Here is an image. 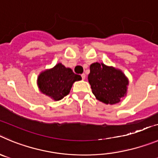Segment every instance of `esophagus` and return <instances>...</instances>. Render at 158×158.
<instances>
[{
  "label": "esophagus",
  "instance_id": "esophagus-1",
  "mask_svg": "<svg viewBox=\"0 0 158 158\" xmlns=\"http://www.w3.org/2000/svg\"><path fill=\"white\" fill-rule=\"evenodd\" d=\"M81 76H82V79H86V75L84 74V73H83V74L81 75Z\"/></svg>",
  "mask_w": 158,
  "mask_h": 158
}]
</instances>
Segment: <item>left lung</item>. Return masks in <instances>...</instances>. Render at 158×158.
Here are the masks:
<instances>
[{
  "label": "left lung",
  "instance_id": "left-lung-1",
  "mask_svg": "<svg viewBox=\"0 0 158 158\" xmlns=\"http://www.w3.org/2000/svg\"><path fill=\"white\" fill-rule=\"evenodd\" d=\"M89 69L88 81L98 101L114 104L126 96L129 79L122 71L98 62L90 64Z\"/></svg>",
  "mask_w": 158,
  "mask_h": 158
}]
</instances>
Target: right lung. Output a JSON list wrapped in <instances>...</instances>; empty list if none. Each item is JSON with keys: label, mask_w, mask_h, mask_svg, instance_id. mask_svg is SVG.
Instances as JSON below:
<instances>
[{"label": "right lung", "mask_w": 158, "mask_h": 158, "mask_svg": "<svg viewBox=\"0 0 158 158\" xmlns=\"http://www.w3.org/2000/svg\"><path fill=\"white\" fill-rule=\"evenodd\" d=\"M80 79L81 76L75 74L72 69L58 63L52 69L41 72L37 78V85L41 93L57 101L67 96L72 84Z\"/></svg>", "instance_id": "add662e5"}]
</instances>
